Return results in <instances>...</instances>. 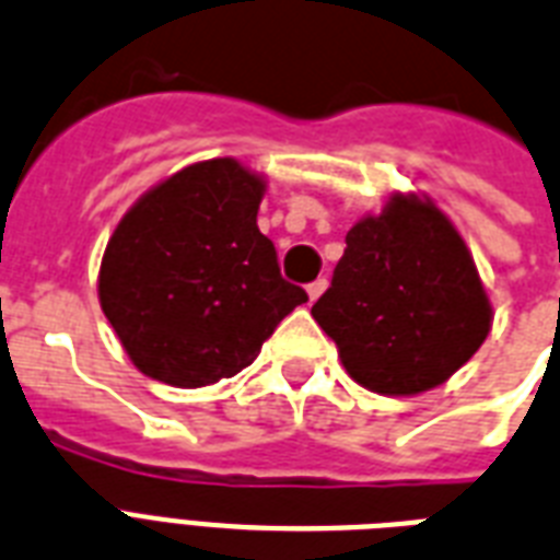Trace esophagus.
I'll list each match as a JSON object with an SVG mask.
<instances>
[{"label":"esophagus","instance_id":"34e87169","mask_svg":"<svg viewBox=\"0 0 560 560\" xmlns=\"http://www.w3.org/2000/svg\"><path fill=\"white\" fill-rule=\"evenodd\" d=\"M327 289V280H315V283L306 285V294H310V301H318L320 294Z\"/></svg>","mask_w":560,"mask_h":560}]
</instances>
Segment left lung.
I'll return each mask as SVG.
<instances>
[{"label": "left lung", "instance_id": "8db88e82", "mask_svg": "<svg viewBox=\"0 0 560 560\" xmlns=\"http://www.w3.org/2000/svg\"><path fill=\"white\" fill-rule=\"evenodd\" d=\"M312 318L345 371L385 397L432 392L474 359L493 324L474 254L429 195L392 192L348 231Z\"/></svg>", "mask_w": 560, "mask_h": 560}]
</instances>
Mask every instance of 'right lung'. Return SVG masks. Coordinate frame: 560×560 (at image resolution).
<instances>
[{
    "label": "right lung",
    "mask_w": 560,
    "mask_h": 560,
    "mask_svg": "<svg viewBox=\"0 0 560 560\" xmlns=\"http://www.w3.org/2000/svg\"><path fill=\"white\" fill-rule=\"evenodd\" d=\"M268 177L236 158L189 163L137 198L107 240L98 303L140 374L203 388L248 368L306 303L257 228Z\"/></svg>",
    "instance_id": "right-lung-1"
}]
</instances>
